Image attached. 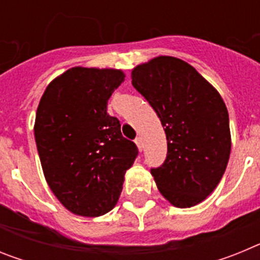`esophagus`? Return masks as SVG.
<instances>
[{
	"label": "esophagus",
	"mask_w": 260,
	"mask_h": 260,
	"mask_svg": "<svg viewBox=\"0 0 260 260\" xmlns=\"http://www.w3.org/2000/svg\"><path fill=\"white\" fill-rule=\"evenodd\" d=\"M135 143H137V146H138V150L142 152V150H143V141H142V138L138 137L137 139H135Z\"/></svg>",
	"instance_id": "obj_1"
}]
</instances>
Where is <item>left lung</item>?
Returning <instances> with one entry per match:
<instances>
[{
	"mask_svg": "<svg viewBox=\"0 0 260 260\" xmlns=\"http://www.w3.org/2000/svg\"><path fill=\"white\" fill-rule=\"evenodd\" d=\"M132 79L167 134V158L151 169L158 191L178 208L201 203L219 185L231 155L229 116L221 96L176 57L138 65Z\"/></svg>",
	"mask_w": 260,
	"mask_h": 260,
	"instance_id": "8db88e82",
	"label": "left lung"
}]
</instances>
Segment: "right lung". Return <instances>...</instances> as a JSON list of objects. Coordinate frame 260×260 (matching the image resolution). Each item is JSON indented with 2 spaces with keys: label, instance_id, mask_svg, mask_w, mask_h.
Here are the masks:
<instances>
[{
  "label": "right lung",
  "instance_id": "obj_1",
  "mask_svg": "<svg viewBox=\"0 0 260 260\" xmlns=\"http://www.w3.org/2000/svg\"><path fill=\"white\" fill-rule=\"evenodd\" d=\"M125 74L116 69L73 68L41 96L35 141L45 180L70 212L96 217L109 212L138 148L121 134L108 100Z\"/></svg>",
  "mask_w": 260,
  "mask_h": 260
}]
</instances>
